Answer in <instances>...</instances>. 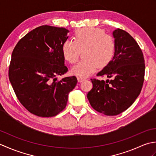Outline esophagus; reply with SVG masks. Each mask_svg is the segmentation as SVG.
<instances>
[{
  "label": "esophagus",
  "instance_id": "esophagus-1",
  "mask_svg": "<svg viewBox=\"0 0 156 156\" xmlns=\"http://www.w3.org/2000/svg\"><path fill=\"white\" fill-rule=\"evenodd\" d=\"M77 79H78V82H82L83 80H85V78H82V77H80V76H78L77 77Z\"/></svg>",
  "mask_w": 156,
  "mask_h": 156
}]
</instances>
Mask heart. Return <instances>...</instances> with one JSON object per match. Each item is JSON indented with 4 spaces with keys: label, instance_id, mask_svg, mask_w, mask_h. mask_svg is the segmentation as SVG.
I'll list each match as a JSON object with an SVG mask.
<instances>
[{
    "label": "heart",
    "instance_id": "1",
    "mask_svg": "<svg viewBox=\"0 0 156 156\" xmlns=\"http://www.w3.org/2000/svg\"><path fill=\"white\" fill-rule=\"evenodd\" d=\"M85 58L72 68L76 76L87 77L98 66L104 68L112 60L115 52V43L111 35L101 29L86 27L76 30L74 41L68 39L62 45V54L71 64L78 62L81 51Z\"/></svg>",
    "mask_w": 156,
    "mask_h": 156
}]
</instances>
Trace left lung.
<instances>
[{
    "instance_id": "8db88e82",
    "label": "left lung",
    "mask_w": 156,
    "mask_h": 156,
    "mask_svg": "<svg viewBox=\"0 0 156 156\" xmlns=\"http://www.w3.org/2000/svg\"><path fill=\"white\" fill-rule=\"evenodd\" d=\"M112 35L115 55L97 74L112 79H91L93 87L87 94L92 107L108 116L117 115L132 105L140 94L145 75L143 53L134 38L121 29L115 30Z\"/></svg>"
}]
</instances>
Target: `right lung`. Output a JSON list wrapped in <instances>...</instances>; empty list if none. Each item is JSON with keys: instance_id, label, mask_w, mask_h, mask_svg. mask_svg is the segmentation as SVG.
Instances as JSON below:
<instances>
[{"instance_id": "right-lung-1", "label": "right lung", "mask_w": 156, "mask_h": 156, "mask_svg": "<svg viewBox=\"0 0 156 156\" xmlns=\"http://www.w3.org/2000/svg\"><path fill=\"white\" fill-rule=\"evenodd\" d=\"M69 30L42 25L29 32L13 49L9 78L18 100L31 113L51 117L62 111L77 84L76 76L58 80L68 72L62 54Z\"/></svg>"}]
</instances>
